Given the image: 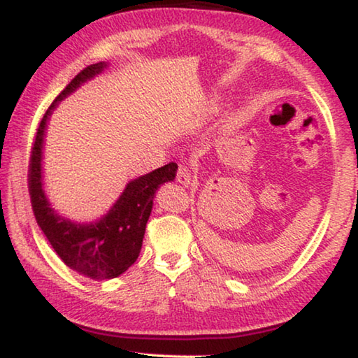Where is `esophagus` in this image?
Returning <instances> with one entry per match:
<instances>
[{
	"label": "esophagus",
	"instance_id": "34e87169",
	"mask_svg": "<svg viewBox=\"0 0 358 358\" xmlns=\"http://www.w3.org/2000/svg\"><path fill=\"white\" fill-rule=\"evenodd\" d=\"M177 181L180 185L183 186H192L194 181H196V175L192 173V171L189 167L186 166H180L178 167V172H177Z\"/></svg>",
	"mask_w": 358,
	"mask_h": 358
}]
</instances>
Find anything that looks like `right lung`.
<instances>
[{"mask_svg": "<svg viewBox=\"0 0 358 358\" xmlns=\"http://www.w3.org/2000/svg\"><path fill=\"white\" fill-rule=\"evenodd\" d=\"M106 63L87 66L57 96L42 117L31 148L28 169V189L39 227L63 262L77 273L92 280H112L124 273L136 262L142 250L145 227L153 208L155 192L166 181H172L177 164L169 162L156 171L132 180L106 216L98 222L76 224L55 213L42 189V143L47 120L59 101L98 76Z\"/></svg>", "mask_w": 358, "mask_h": 358, "instance_id": "1", "label": "right lung"}]
</instances>
